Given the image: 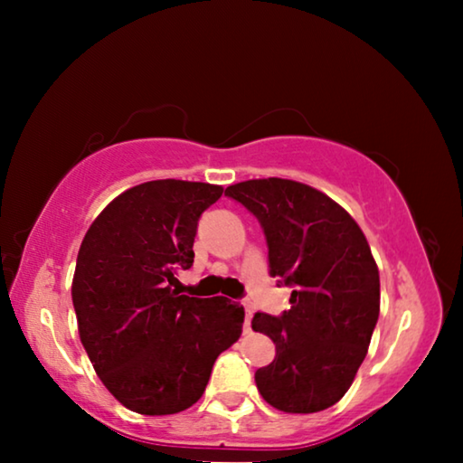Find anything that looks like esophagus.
<instances>
[{"label": "esophagus", "mask_w": 463, "mask_h": 463, "mask_svg": "<svg viewBox=\"0 0 463 463\" xmlns=\"http://www.w3.org/2000/svg\"><path fill=\"white\" fill-rule=\"evenodd\" d=\"M250 317H253V307H250V304H245V325H242L245 333L250 331Z\"/></svg>", "instance_id": "obj_1"}]
</instances>
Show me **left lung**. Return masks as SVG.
Segmentation results:
<instances>
[{"label":"left lung","instance_id":"1","mask_svg":"<svg viewBox=\"0 0 463 463\" xmlns=\"http://www.w3.org/2000/svg\"><path fill=\"white\" fill-rule=\"evenodd\" d=\"M224 195L257 216L269 273L294 288L284 315L250 320L276 343V359L255 372L260 394L289 414L325 411L354 383L380 317V271L365 234L326 194L292 179H249Z\"/></svg>","mask_w":463,"mask_h":463}]
</instances>
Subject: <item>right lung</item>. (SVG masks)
<instances>
[{
	"label": "right lung",
	"mask_w": 463,
	"mask_h": 463,
	"mask_svg": "<svg viewBox=\"0 0 463 463\" xmlns=\"http://www.w3.org/2000/svg\"><path fill=\"white\" fill-rule=\"evenodd\" d=\"M222 185L155 179L108 203L85 232L73 273L77 328L109 394L138 414H175L202 398L216 357L239 341L245 310L179 296L198 218Z\"/></svg>",
	"instance_id": "1"
}]
</instances>
